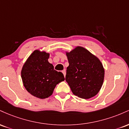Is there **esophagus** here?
Listing matches in <instances>:
<instances>
[{"instance_id": "1", "label": "esophagus", "mask_w": 129, "mask_h": 129, "mask_svg": "<svg viewBox=\"0 0 129 129\" xmlns=\"http://www.w3.org/2000/svg\"><path fill=\"white\" fill-rule=\"evenodd\" d=\"M62 73L63 74V75H64V76L66 77V70H62Z\"/></svg>"}]
</instances>
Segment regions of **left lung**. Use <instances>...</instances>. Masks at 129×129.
<instances>
[{
    "instance_id": "8db88e82",
    "label": "left lung",
    "mask_w": 129,
    "mask_h": 129,
    "mask_svg": "<svg viewBox=\"0 0 129 129\" xmlns=\"http://www.w3.org/2000/svg\"><path fill=\"white\" fill-rule=\"evenodd\" d=\"M69 66L66 80L75 95L91 98L98 93L104 79V69L98 57L82 47L66 52Z\"/></svg>"
}]
</instances>
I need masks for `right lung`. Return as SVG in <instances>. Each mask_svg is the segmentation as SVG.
I'll use <instances>...</instances> for the list:
<instances>
[{
  "label": "right lung",
  "instance_id": "obj_1",
  "mask_svg": "<svg viewBox=\"0 0 129 129\" xmlns=\"http://www.w3.org/2000/svg\"><path fill=\"white\" fill-rule=\"evenodd\" d=\"M49 57V53L35 50L21 70L23 86L31 95L39 99L50 96L56 85L65 80L62 73L54 70L48 62Z\"/></svg>",
  "mask_w": 129,
  "mask_h": 129
}]
</instances>
